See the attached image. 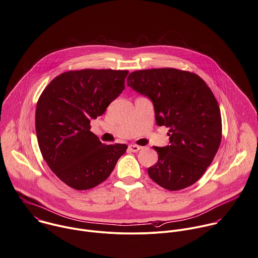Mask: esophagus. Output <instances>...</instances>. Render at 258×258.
I'll return each mask as SVG.
<instances>
[{
	"label": "esophagus",
	"instance_id": "obj_1",
	"mask_svg": "<svg viewBox=\"0 0 258 258\" xmlns=\"http://www.w3.org/2000/svg\"><path fill=\"white\" fill-rule=\"evenodd\" d=\"M128 148H129V150L132 151V152H137V151H139V150L141 149V146H138V145H136V144H130V145L128 146Z\"/></svg>",
	"mask_w": 258,
	"mask_h": 258
}]
</instances>
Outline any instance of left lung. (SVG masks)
<instances>
[{"mask_svg":"<svg viewBox=\"0 0 258 258\" xmlns=\"http://www.w3.org/2000/svg\"><path fill=\"white\" fill-rule=\"evenodd\" d=\"M127 85L152 101L156 124L169 128L170 145L153 147L158 161L148 175L168 190L194 184L222 138L220 108L211 89L198 75L170 68L133 72Z\"/></svg>","mask_w":258,"mask_h":258,"instance_id":"1","label":"left lung"}]
</instances>
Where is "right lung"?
Segmentation results:
<instances>
[{
  "instance_id": "right-lung-1",
  "label": "right lung",
  "mask_w": 258,
  "mask_h": 258,
  "mask_svg": "<svg viewBox=\"0 0 258 258\" xmlns=\"http://www.w3.org/2000/svg\"><path fill=\"white\" fill-rule=\"evenodd\" d=\"M128 74L67 72L53 79L39 97L35 127L41 154L55 175L75 189L86 190L103 182L126 152V144L102 143L90 123L122 93Z\"/></svg>"
}]
</instances>
